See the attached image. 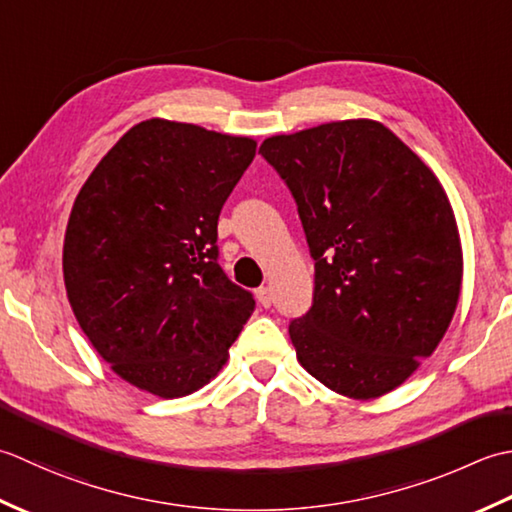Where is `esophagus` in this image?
I'll return each instance as SVG.
<instances>
[{"instance_id":"esophagus-1","label":"esophagus","mask_w":512,"mask_h":512,"mask_svg":"<svg viewBox=\"0 0 512 512\" xmlns=\"http://www.w3.org/2000/svg\"><path fill=\"white\" fill-rule=\"evenodd\" d=\"M256 298L263 307H271V300H274V296H271V289L269 287H260L256 289Z\"/></svg>"}]
</instances>
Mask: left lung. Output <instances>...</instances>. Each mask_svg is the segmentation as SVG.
Masks as SVG:
<instances>
[{"instance_id": "left-lung-1", "label": "left lung", "mask_w": 512, "mask_h": 512, "mask_svg": "<svg viewBox=\"0 0 512 512\" xmlns=\"http://www.w3.org/2000/svg\"><path fill=\"white\" fill-rule=\"evenodd\" d=\"M260 154L296 198L316 260L314 305L289 325L296 358L327 389H398L451 325L464 256L433 170L373 119L274 134Z\"/></svg>"}]
</instances>
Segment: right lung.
Returning a JSON list of instances; mask_svg holds the SVG:
<instances>
[{"mask_svg":"<svg viewBox=\"0 0 512 512\" xmlns=\"http://www.w3.org/2000/svg\"><path fill=\"white\" fill-rule=\"evenodd\" d=\"M256 139L148 119L79 190L64 283L81 331L110 369L156 398L214 380L256 302L218 265V214Z\"/></svg>","mask_w":512,"mask_h":512,"instance_id":"right-lung-1","label":"right lung"}]
</instances>
